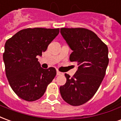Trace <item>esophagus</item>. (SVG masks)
Instances as JSON below:
<instances>
[{
    "label": "esophagus",
    "instance_id": "obj_1",
    "mask_svg": "<svg viewBox=\"0 0 121 121\" xmlns=\"http://www.w3.org/2000/svg\"><path fill=\"white\" fill-rule=\"evenodd\" d=\"M57 75L58 76H61V75H63V73H61V72H60L59 71H57Z\"/></svg>",
    "mask_w": 121,
    "mask_h": 121
}]
</instances>
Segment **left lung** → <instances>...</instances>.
Masks as SVG:
<instances>
[{"label": "left lung", "mask_w": 121, "mask_h": 121, "mask_svg": "<svg viewBox=\"0 0 121 121\" xmlns=\"http://www.w3.org/2000/svg\"><path fill=\"white\" fill-rule=\"evenodd\" d=\"M60 32L73 52L70 61L78 66L60 87L62 99L74 106L86 103L96 93L104 79L109 63L107 45L95 33L84 28H61Z\"/></svg>", "instance_id": "obj_1"}]
</instances>
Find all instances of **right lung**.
I'll return each instance as SVG.
<instances>
[{
    "label": "right lung",
    "mask_w": 121,
    "mask_h": 121,
    "mask_svg": "<svg viewBox=\"0 0 121 121\" xmlns=\"http://www.w3.org/2000/svg\"><path fill=\"white\" fill-rule=\"evenodd\" d=\"M59 32V28H29L6 41L3 53L6 75L13 91L21 99L37 100L54 78L56 69L41 67L37 56L46 51Z\"/></svg>",
    "instance_id": "obj_1"
}]
</instances>
